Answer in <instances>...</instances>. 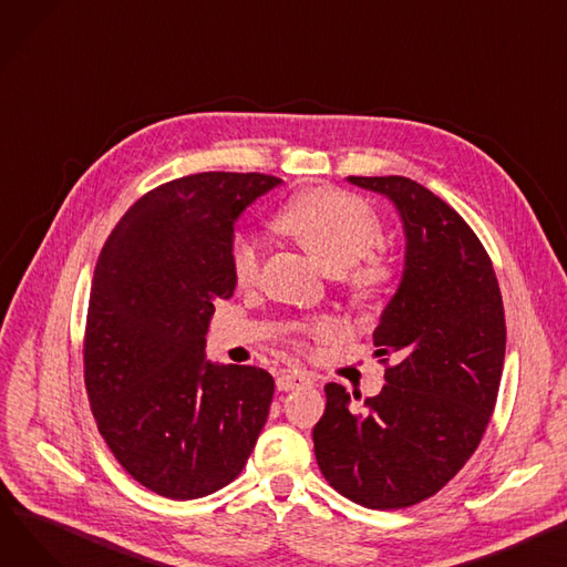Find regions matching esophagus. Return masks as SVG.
I'll return each instance as SVG.
<instances>
[{"label":"esophagus","instance_id":"34e87169","mask_svg":"<svg viewBox=\"0 0 567 567\" xmlns=\"http://www.w3.org/2000/svg\"><path fill=\"white\" fill-rule=\"evenodd\" d=\"M276 385L280 392H289V390H298V388H306V385H312L310 375L306 373H293V371H282L278 379H276Z\"/></svg>","mask_w":567,"mask_h":567}]
</instances>
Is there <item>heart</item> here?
Listing matches in <instances>:
<instances>
[{"instance_id": "b5f03b06", "label": "heart", "mask_w": 567, "mask_h": 567, "mask_svg": "<svg viewBox=\"0 0 567 567\" xmlns=\"http://www.w3.org/2000/svg\"><path fill=\"white\" fill-rule=\"evenodd\" d=\"M278 228L303 246L328 274L339 276L353 303L371 306L388 293L390 267L369 257L383 241V223L360 196L330 186L315 188L280 212ZM228 264L239 287L255 285L261 271V241L250 233H235L228 244ZM328 330L326 323L315 326L317 334Z\"/></svg>"}]
</instances>
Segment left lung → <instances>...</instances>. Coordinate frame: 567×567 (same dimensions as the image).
I'll return each instance as SVG.
<instances>
[{
	"label": "left lung",
	"mask_w": 567,
	"mask_h": 567,
	"mask_svg": "<svg viewBox=\"0 0 567 567\" xmlns=\"http://www.w3.org/2000/svg\"><path fill=\"white\" fill-rule=\"evenodd\" d=\"M349 179L399 207L405 269L373 330L385 388L353 412L347 390L328 383L315 456L347 499L408 508L440 493L481 444L502 383L504 303L489 255L454 207L410 177Z\"/></svg>",
	"instance_id": "obj_1"
}]
</instances>
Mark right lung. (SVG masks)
<instances>
[{
  "label": "right lung",
  "mask_w": 567,
  "mask_h": 567,
  "mask_svg": "<svg viewBox=\"0 0 567 567\" xmlns=\"http://www.w3.org/2000/svg\"><path fill=\"white\" fill-rule=\"evenodd\" d=\"M282 179L196 173L141 196L95 264L84 383L97 431L123 470L168 499L235 481L267 424L274 375L205 360L214 303L235 293L237 216Z\"/></svg>",
  "instance_id": "1"
}]
</instances>
